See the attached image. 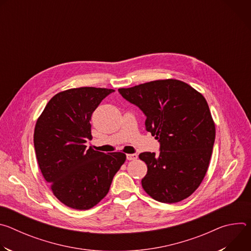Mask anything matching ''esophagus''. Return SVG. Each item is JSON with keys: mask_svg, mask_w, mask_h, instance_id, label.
Here are the masks:
<instances>
[{"mask_svg": "<svg viewBox=\"0 0 251 251\" xmlns=\"http://www.w3.org/2000/svg\"><path fill=\"white\" fill-rule=\"evenodd\" d=\"M126 157H127V160H129V161L137 160V158H138L137 154H127V155H126Z\"/></svg>", "mask_w": 251, "mask_h": 251, "instance_id": "esophagus-1", "label": "esophagus"}]
</instances>
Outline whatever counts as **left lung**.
<instances>
[{
    "label": "left lung",
    "mask_w": 251,
    "mask_h": 251,
    "mask_svg": "<svg viewBox=\"0 0 251 251\" xmlns=\"http://www.w3.org/2000/svg\"><path fill=\"white\" fill-rule=\"evenodd\" d=\"M118 91L146 115V130L160 142L159 155H139L148 168L143 189L165 203L189 198L206 174L216 138L205 98L186 82L172 78Z\"/></svg>",
    "instance_id": "1"
}]
</instances>
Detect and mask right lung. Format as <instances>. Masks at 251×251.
<instances>
[{"label": "right lung", "mask_w": 251, "mask_h": 251, "mask_svg": "<svg viewBox=\"0 0 251 251\" xmlns=\"http://www.w3.org/2000/svg\"><path fill=\"white\" fill-rule=\"evenodd\" d=\"M113 91L96 87L61 91L35 123L33 144L40 169L53 195L68 207L83 210L96 205L126 161L124 153L104 154L85 145L92 139L93 111Z\"/></svg>", "instance_id": "right-lung-1"}]
</instances>
